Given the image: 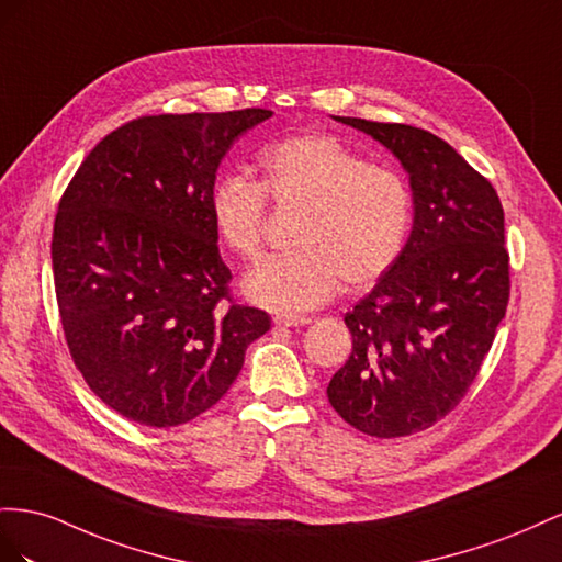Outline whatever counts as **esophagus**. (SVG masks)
Returning <instances> with one entry per match:
<instances>
[{
  "label": "esophagus",
  "instance_id": "1",
  "mask_svg": "<svg viewBox=\"0 0 562 562\" xmlns=\"http://www.w3.org/2000/svg\"><path fill=\"white\" fill-rule=\"evenodd\" d=\"M272 323H276L278 327H303L311 323V317L306 315H276L272 317Z\"/></svg>",
  "mask_w": 562,
  "mask_h": 562
}]
</instances>
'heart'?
I'll return each instance as SVG.
<instances>
[{"label":"heart","mask_w":562,"mask_h":562,"mask_svg":"<svg viewBox=\"0 0 562 562\" xmlns=\"http://www.w3.org/2000/svg\"><path fill=\"white\" fill-rule=\"evenodd\" d=\"M259 171V183L226 176L210 192L214 233L243 261L261 256L266 200L299 210L296 249L249 272L243 284L249 301L299 315L323 306L341 280L360 290L397 261L412 228V192L393 169L367 165L334 136L299 134L263 150Z\"/></svg>","instance_id":"1"}]
</instances>
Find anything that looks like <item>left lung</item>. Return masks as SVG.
<instances>
[{"instance_id":"obj_1","label":"left lung","mask_w":562,"mask_h":562,"mask_svg":"<svg viewBox=\"0 0 562 562\" xmlns=\"http://www.w3.org/2000/svg\"><path fill=\"white\" fill-rule=\"evenodd\" d=\"M386 146L409 173L407 245L346 313V364L327 386L341 419L403 438L450 414L475 381L508 306L499 195L450 143L409 124L334 117Z\"/></svg>"}]
</instances>
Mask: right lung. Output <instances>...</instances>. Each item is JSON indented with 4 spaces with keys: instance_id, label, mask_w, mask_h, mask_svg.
I'll return each instance as SVG.
<instances>
[{
    "instance_id": "add662e5",
    "label": "right lung",
    "mask_w": 562,
    "mask_h": 562,
    "mask_svg": "<svg viewBox=\"0 0 562 562\" xmlns=\"http://www.w3.org/2000/svg\"><path fill=\"white\" fill-rule=\"evenodd\" d=\"M263 108L122 124L58 202L52 263L75 367L130 422L171 428L228 393L268 313L228 294L210 218L216 169Z\"/></svg>"
}]
</instances>
